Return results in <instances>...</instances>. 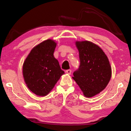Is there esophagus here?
Wrapping results in <instances>:
<instances>
[{
    "mask_svg": "<svg viewBox=\"0 0 131 131\" xmlns=\"http://www.w3.org/2000/svg\"><path fill=\"white\" fill-rule=\"evenodd\" d=\"M66 73H68V74H70L71 73H72V70H71L70 69L66 70Z\"/></svg>",
    "mask_w": 131,
    "mask_h": 131,
    "instance_id": "34e87169",
    "label": "esophagus"
}]
</instances>
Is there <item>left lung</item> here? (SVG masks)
<instances>
[{
    "instance_id": "obj_1",
    "label": "left lung",
    "mask_w": 131,
    "mask_h": 131,
    "mask_svg": "<svg viewBox=\"0 0 131 131\" xmlns=\"http://www.w3.org/2000/svg\"><path fill=\"white\" fill-rule=\"evenodd\" d=\"M80 60L72 77L85 97H91L105 89L112 76V68L103 51L89 41H77Z\"/></svg>"
}]
</instances>
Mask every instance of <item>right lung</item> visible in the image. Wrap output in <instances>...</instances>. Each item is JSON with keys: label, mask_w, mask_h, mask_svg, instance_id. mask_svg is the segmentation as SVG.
<instances>
[{"label": "right lung", "mask_w": 131, "mask_h": 131, "mask_svg": "<svg viewBox=\"0 0 131 131\" xmlns=\"http://www.w3.org/2000/svg\"><path fill=\"white\" fill-rule=\"evenodd\" d=\"M56 46L52 39L43 41L32 48L24 62V81L29 89L38 96L47 95L65 73L54 57Z\"/></svg>", "instance_id": "add662e5"}]
</instances>
